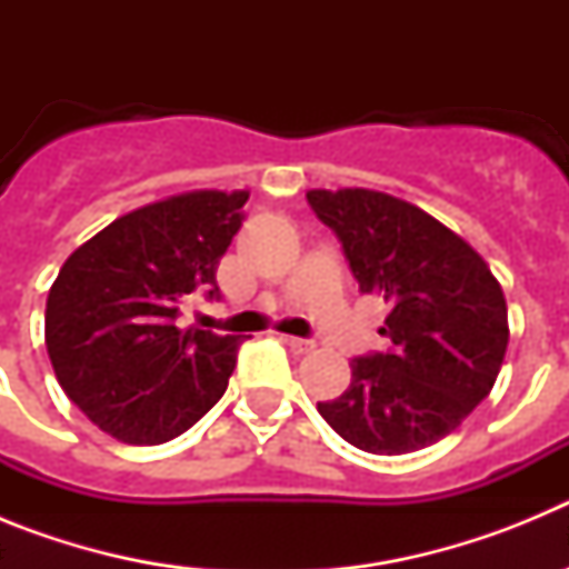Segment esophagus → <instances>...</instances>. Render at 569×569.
Listing matches in <instances>:
<instances>
[{
  "instance_id": "esophagus-1",
  "label": "esophagus",
  "mask_w": 569,
  "mask_h": 569,
  "mask_svg": "<svg viewBox=\"0 0 569 569\" xmlns=\"http://www.w3.org/2000/svg\"><path fill=\"white\" fill-rule=\"evenodd\" d=\"M281 341H284V345H288L296 356L310 353V350H313V347H316L313 341H310V339H299V336H281Z\"/></svg>"
}]
</instances>
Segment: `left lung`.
<instances>
[{"mask_svg":"<svg viewBox=\"0 0 569 569\" xmlns=\"http://www.w3.org/2000/svg\"><path fill=\"white\" fill-rule=\"evenodd\" d=\"M365 296L390 308L387 350L356 356L321 419L365 453L401 456L453 433L490 393L505 361L501 284L461 236L416 204L361 188L310 190Z\"/></svg>","mask_w":569,"mask_h":569,"instance_id":"8db88e82","label":"left lung"}]
</instances>
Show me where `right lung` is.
I'll return each instance as SVG.
<instances>
[{
  "label": "right lung",
  "mask_w": 569,
  "mask_h": 569,
  "mask_svg": "<svg viewBox=\"0 0 569 569\" xmlns=\"http://www.w3.org/2000/svg\"><path fill=\"white\" fill-rule=\"evenodd\" d=\"M248 193L199 190L110 222L59 270L44 345L68 399L128 445L182 436L228 390L241 336L179 328L193 293L222 299L216 268Z\"/></svg>",
  "instance_id": "obj_1"
}]
</instances>
